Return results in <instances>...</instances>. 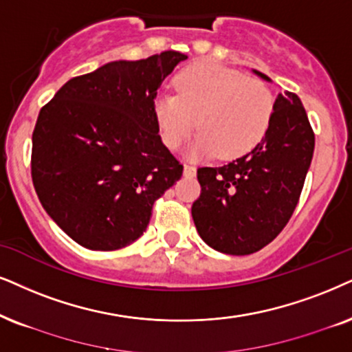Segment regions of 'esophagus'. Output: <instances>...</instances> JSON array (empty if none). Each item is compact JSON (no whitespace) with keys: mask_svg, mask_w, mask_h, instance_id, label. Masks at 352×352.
Returning a JSON list of instances; mask_svg holds the SVG:
<instances>
[{"mask_svg":"<svg viewBox=\"0 0 352 352\" xmlns=\"http://www.w3.org/2000/svg\"><path fill=\"white\" fill-rule=\"evenodd\" d=\"M184 173L186 177H195V173H197V167L191 166V164H185Z\"/></svg>","mask_w":352,"mask_h":352,"instance_id":"1","label":"esophagus"}]
</instances>
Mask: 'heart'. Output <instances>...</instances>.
<instances>
[{
  "label": "heart",
  "mask_w": 352,
  "mask_h": 352,
  "mask_svg": "<svg viewBox=\"0 0 352 352\" xmlns=\"http://www.w3.org/2000/svg\"><path fill=\"white\" fill-rule=\"evenodd\" d=\"M176 92L155 97L154 117L164 144L177 149L195 124L199 130L188 148L191 157L219 153L222 159L247 154L268 130L274 99L268 86L237 69L198 63L182 71Z\"/></svg>",
  "instance_id": "1"
}]
</instances>
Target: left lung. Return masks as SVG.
Masks as SVG:
<instances>
[{
	"label": "left lung",
	"mask_w": 352,
	"mask_h": 352,
	"mask_svg": "<svg viewBox=\"0 0 352 352\" xmlns=\"http://www.w3.org/2000/svg\"><path fill=\"white\" fill-rule=\"evenodd\" d=\"M314 148L300 99L279 94L268 130L250 153L226 166L198 168L201 193L191 216L199 237L228 255H250L273 242L299 203Z\"/></svg>",
	"instance_id": "8db88e82"
}]
</instances>
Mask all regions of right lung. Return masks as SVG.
Wrapping results in <instances>:
<instances>
[{
	"label": "right lung",
	"mask_w": 352,
	"mask_h": 352,
	"mask_svg": "<svg viewBox=\"0 0 352 352\" xmlns=\"http://www.w3.org/2000/svg\"><path fill=\"white\" fill-rule=\"evenodd\" d=\"M162 52L69 79L32 133L34 188L48 216L89 250H118L148 228L153 204L182 177L164 146L154 99L186 60Z\"/></svg>",
	"instance_id": "add662e5"
}]
</instances>
